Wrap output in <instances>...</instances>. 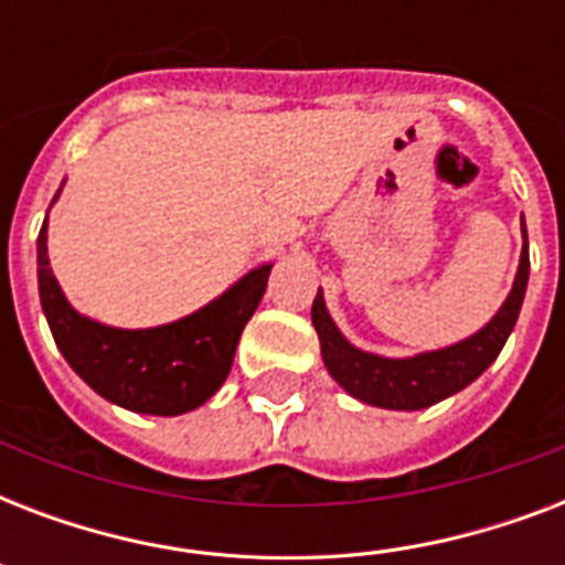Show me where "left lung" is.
<instances>
[{"label":"left lung","mask_w":565,"mask_h":565,"mask_svg":"<svg viewBox=\"0 0 565 565\" xmlns=\"http://www.w3.org/2000/svg\"><path fill=\"white\" fill-rule=\"evenodd\" d=\"M527 275H531V260H527V228L522 216V255H519L516 278H513L508 299L495 310V317L460 343L407 354V358L366 352V349H358L352 340H345V334L328 313L326 292L319 287L310 319L317 328L319 352H322L328 375L352 398L372 407H384V411H425L430 404L460 393L475 377L490 370L492 361L508 343L510 331L516 328L519 310L525 301Z\"/></svg>","instance_id":"obj_1"}]
</instances>
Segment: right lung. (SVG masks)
<instances>
[{
  "instance_id": "obj_1",
  "label": "right lung",
  "mask_w": 565,
  "mask_h": 565,
  "mask_svg": "<svg viewBox=\"0 0 565 565\" xmlns=\"http://www.w3.org/2000/svg\"><path fill=\"white\" fill-rule=\"evenodd\" d=\"M46 239L49 213L38 237L40 308L55 345L93 393L146 416H181L202 407L225 384L239 334L264 299L273 264L248 269L228 290L175 322L114 328L70 305L49 266Z\"/></svg>"
}]
</instances>
